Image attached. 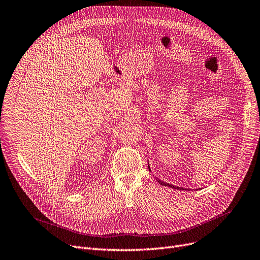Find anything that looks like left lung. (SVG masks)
I'll use <instances>...</instances> for the list:
<instances>
[{"label": "left lung", "instance_id": "obj_1", "mask_svg": "<svg viewBox=\"0 0 260 260\" xmlns=\"http://www.w3.org/2000/svg\"><path fill=\"white\" fill-rule=\"evenodd\" d=\"M149 170H151V169H150V167H149ZM157 182L158 183H159L160 185H164V186H168V187H171V188H174V189H179V190H185L183 187H176V186H173V185H171V184H168V183H165V182H161V180L160 179H158L157 178Z\"/></svg>", "mask_w": 260, "mask_h": 260}]
</instances>
